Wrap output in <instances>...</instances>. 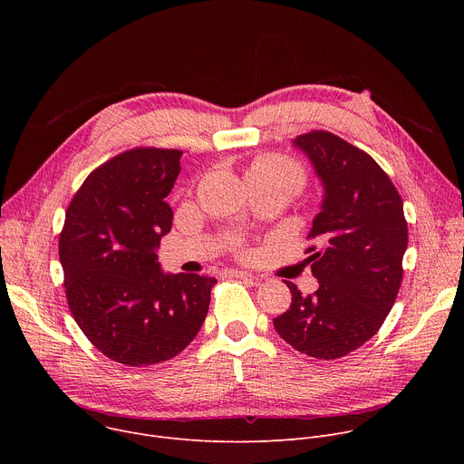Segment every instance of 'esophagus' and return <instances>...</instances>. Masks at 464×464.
<instances>
[{"instance_id": "obj_1", "label": "esophagus", "mask_w": 464, "mask_h": 464, "mask_svg": "<svg viewBox=\"0 0 464 464\" xmlns=\"http://www.w3.org/2000/svg\"><path fill=\"white\" fill-rule=\"evenodd\" d=\"M229 276H233V277H237V279H249V281H255V277L251 276V274H247V272H229Z\"/></svg>"}]
</instances>
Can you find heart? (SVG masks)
<instances>
[{
    "instance_id": "1",
    "label": "heart",
    "mask_w": 464,
    "mask_h": 464,
    "mask_svg": "<svg viewBox=\"0 0 464 464\" xmlns=\"http://www.w3.org/2000/svg\"><path fill=\"white\" fill-rule=\"evenodd\" d=\"M249 174L272 178V179H283V181L294 183L295 187L303 183V169L299 167V163L281 154H268L256 160L249 169Z\"/></svg>"
}]
</instances>
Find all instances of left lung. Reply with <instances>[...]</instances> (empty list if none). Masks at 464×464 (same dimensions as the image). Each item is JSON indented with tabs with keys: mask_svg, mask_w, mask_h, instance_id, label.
<instances>
[{
	"mask_svg": "<svg viewBox=\"0 0 464 464\" xmlns=\"http://www.w3.org/2000/svg\"><path fill=\"white\" fill-rule=\"evenodd\" d=\"M294 143L324 185L306 237V262L319 288L301 295L286 281L292 304L274 326L295 351L336 360L371 340L391 312L404 276L408 222L399 190L367 152L326 130Z\"/></svg>",
	"mask_w": 464,
	"mask_h": 464,
	"instance_id": "8db88e82",
	"label": "left lung"
}]
</instances>
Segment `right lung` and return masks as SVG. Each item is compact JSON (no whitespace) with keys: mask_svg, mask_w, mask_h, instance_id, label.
<instances>
[{"mask_svg":"<svg viewBox=\"0 0 464 464\" xmlns=\"http://www.w3.org/2000/svg\"><path fill=\"white\" fill-rule=\"evenodd\" d=\"M181 150L138 147L99 165L65 211L58 255L70 310L106 358L147 367L179 354L206 321L217 279L161 274L165 198Z\"/></svg>","mask_w":464,"mask_h":464,"instance_id":"add662e5","label":"right lung"}]
</instances>
